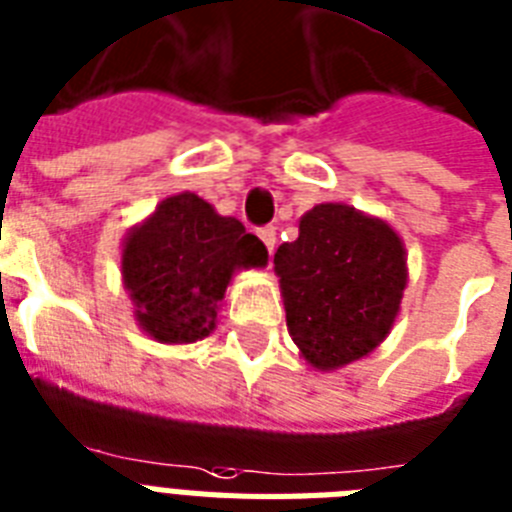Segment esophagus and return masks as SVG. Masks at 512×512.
<instances>
[{
    "label": "esophagus",
    "mask_w": 512,
    "mask_h": 512,
    "mask_svg": "<svg viewBox=\"0 0 512 512\" xmlns=\"http://www.w3.org/2000/svg\"><path fill=\"white\" fill-rule=\"evenodd\" d=\"M257 236L263 239V244L268 247V252L273 255V249H276V228L273 226H263L260 231H257Z\"/></svg>",
    "instance_id": "34e87169"
}]
</instances>
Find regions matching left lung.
Listing matches in <instances>:
<instances>
[{"mask_svg":"<svg viewBox=\"0 0 512 512\" xmlns=\"http://www.w3.org/2000/svg\"><path fill=\"white\" fill-rule=\"evenodd\" d=\"M286 326L305 360L334 371L376 350L400 313L405 247L384 220L347 205H315L297 242L278 247Z\"/></svg>","mask_w":512,"mask_h":512,"instance_id":"8db88e82","label":"left lung"}]
</instances>
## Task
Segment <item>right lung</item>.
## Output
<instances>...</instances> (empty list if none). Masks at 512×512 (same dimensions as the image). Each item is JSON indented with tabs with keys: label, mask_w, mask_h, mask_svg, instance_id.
<instances>
[{
	"label": "right lung",
	"mask_w": 512,
	"mask_h": 512,
	"mask_svg": "<svg viewBox=\"0 0 512 512\" xmlns=\"http://www.w3.org/2000/svg\"><path fill=\"white\" fill-rule=\"evenodd\" d=\"M265 263L268 249L255 234L186 191L162 199L152 218L128 234L123 281L149 336L189 344L215 328L234 270Z\"/></svg>",
	"instance_id": "1"
}]
</instances>
